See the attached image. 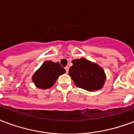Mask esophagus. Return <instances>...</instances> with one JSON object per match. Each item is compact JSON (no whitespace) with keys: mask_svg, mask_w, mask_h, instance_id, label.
<instances>
[{"mask_svg":"<svg viewBox=\"0 0 134 134\" xmlns=\"http://www.w3.org/2000/svg\"><path fill=\"white\" fill-rule=\"evenodd\" d=\"M65 70H66V71H67V72H68V71H69V67H65Z\"/></svg>","mask_w":134,"mask_h":134,"instance_id":"obj_1","label":"esophagus"}]
</instances>
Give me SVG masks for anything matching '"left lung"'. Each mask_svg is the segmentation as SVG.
<instances>
[{"label": "left lung", "instance_id": "1", "mask_svg": "<svg viewBox=\"0 0 134 134\" xmlns=\"http://www.w3.org/2000/svg\"><path fill=\"white\" fill-rule=\"evenodd\" d=\"M72 63L69 74L77 87L89 91L102 88L105 83V75L98 65L84 58L74 60Z\"/></svg>", "mask_w": 134, "mask_h": 134}]
</instances>
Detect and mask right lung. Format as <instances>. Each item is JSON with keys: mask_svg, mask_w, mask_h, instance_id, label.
<instances>
[{"mask_svg": "<svg viewBox=\"0 0 134 134\" xmlns=\"http://www.w3.org/2000/svg\"><path fill=\"white\" fill-rule=\"evenodd\" d=\"M65 72V69L59 63L46 61L34 74L32 80L38 88L47 89L55 83L58 76Z\"/></svg>", "mask_w": 134, "mask_h": 134, "instance_id": "right-lung-1", "label": "right lung"}]
</instances>
